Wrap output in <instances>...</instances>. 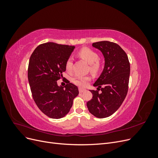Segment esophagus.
<instances>
[{
	"instance_id": "34e87169",
	"label": "esophagus",
	"mask_w": 158,
	"mask_h": 158,
	"mask_svg": "<svg viewBox=\"0 0 158 158\" xmlns=\"http://www.w3.org/2000/svg\"><path fill=\"white\" fill-rule=\"evenodd\" d=\"M85 89H83L82 88H79V92L80 93H83L84 92H85Z\"/></svg>"
}]
</instances>
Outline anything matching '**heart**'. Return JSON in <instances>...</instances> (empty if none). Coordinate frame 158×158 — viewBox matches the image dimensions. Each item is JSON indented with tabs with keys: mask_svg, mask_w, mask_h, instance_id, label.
<instances>
[{
	"mask_svg": "<svg viewBox=\"0 0 158 158\" xmlns=\"http://www.w3.org/2000/svg\"><path fill=\"white\" fill-rule=\"evenodd\" d=\"M78 55L81 58L87 61L89 64L90 70L92 73H97L101 67V63L99 61V55L95 51L88 47H84L78 51ZM73 59L71 57L66 60L65 63V69L68 72H70L73 69ZM91 80L89 76H75L72 79L74 84L80 87L86 86Z\"/></svg>",
	"mask_w": 158,
	"mask_h": 158,
	"instance_id": "b5f03b06",
	"label": "heart"
}]
</instances>
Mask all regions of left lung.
<instances>
[{
	"mask_svg": "<svg viewBox=\"0 0 158 158\" xmlns=\"http://www.w3.org/2000/svg\"><path fill=\"white\" fill-rule=\"evenodd\" d=\"M92 46L102 52L105 67L94 84L97 89L90 90L93 97L87 102V107L93 115L102 118L115 112L127 96L130 63L125 51L115 43L102 41L94 43ZM100 89L102 92L99 93Z\"/></svg>",
	"mask_w": 158,
	"mask_h": 158,
	"instance_id": "8db88e82",
	"label": "left lung"
}]
</instances>
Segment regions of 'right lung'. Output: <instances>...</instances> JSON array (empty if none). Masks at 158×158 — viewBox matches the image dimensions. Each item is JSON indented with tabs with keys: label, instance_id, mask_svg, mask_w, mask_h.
I'll return each instance as SVG.
<instances>
[{
	"label": "right lung",
	"instance_id": "1",
	"mask_svg": "<svg viewBox=\"0 0 158 158\" xmlns=\"http://www.w3.org/2000/svg\"><path fill=\"white\" fill-rule=\"evenodd\" d=\"M75 46L49 42L37 46L30 56L27 77L33 100L45 115L60 118L73 106L79 94L76 85L66 80L63 88L56 81L63 78L65 63Z\"/></svg>",
	"mask_w": 158,
	"mask_h": 158
}]
</instances>
